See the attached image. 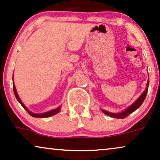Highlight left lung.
Segmentation results:
<instances>
[{
  "label": "left lung",
  "mask_w": 160,
  "mask_h": 160,
  "mask_svg": "<svg viewBox=\"0 0 160 160\" xmlns=\"http://www.w3.org/2000/svg\"><path fill=\"white\" fill-rule=\"evenodd\" d=\"M148 85H149V79L148 80L147 84H146V89L144 90L143 93L141 94V95L138 98V100L135 101L134 103H132L130 106H129L128 108L125 109L124 111H122L121 113H111L108 112V111H106L105 110H102V112H103L105 114L109 116V117H113V118H117V119H124V118H126L128 115H130L131 113L134 112V111L139 108L140 106H141V104L143 103V102L145 100L146 97V95H147L148 92Z\"/></svg>",
  "instance_id": "left-lung-1"
}]
</instances>
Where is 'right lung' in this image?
<instances>
[{
	"mask_svg": "<svg viewBox=\"0 0 160 160\" xmlns=\"http://www.w3.org/2000/svg\"><path fill=\"white\" fill-rule=\"evenodd\" d=\"M13 89H14V92L15 97H16L17 100H18V102L22 105V106L23 108H25V110L28 111V113H29L30 116H32V117H36V118H47V117H52V116H53L54 114H56V113H58L59 111H60V106H59L58 108L54 109V110L49 111H48V112L43 113H33L30 112V111L28 110V109L25 106V105L22 103V102L21 101L20 98H19V97L18 96V94H17V92L16 87H15V85H14V83H13Z\"/></svg>",
	"mask_w": 160,
	"mask_h": 160,
	"instance_id": "obj_1",
	"label": "right lung"
}]
</instances>
